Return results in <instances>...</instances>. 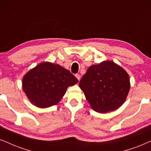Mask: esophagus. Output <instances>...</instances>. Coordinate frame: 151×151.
Masks as SVG:
<instances>
[{"mask_svg":"<svg viewBox=\"0 0 151 151\" xmlns=\"http://www.w3.org/2000/svg\"><path fill=\"white\" fill-rule=\"evenodd\" d=\"M76 77L77 78V79L78 80V81H80V79H81V76L79 75V74H76Z\"/></svg>","mask_w":151,"mask_h":151,"instance_id":"esophagus-1","label":"esophagus"}]
</instances>
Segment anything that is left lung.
Segmentation results:
<instances>
[{"label": "left lung", "instance_id": "left-lung-1", "mask_svg": "<svg viewBox=\"0 0 151 151\" xmlns=\"http://www.w3.org/2000/svg\"><path fill=\"white\" fill-rule=\"evenodd\" d=\"M79 86L93 110L106 113L117 109L125 101L130 88L129 78L114 62L103 61L89 67Z\"/></svg>", "mask_w": 151, "mask_h": 151}]
</instances>
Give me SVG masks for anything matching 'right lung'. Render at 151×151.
Here are the masks:
<instances>
[{
	"instance_id": "obj_1",
	"label": "right lung",
	"mask_w": 151,
	"mask_h": 151,
	"mask_svg": "<svg viewBox=\"0 0 151 151\" xmlns=\"http://www.w3.org/2000/svg\"><path fill=\"white\" fill-rule=\"evenodd\" d=\"M78 82L69 70L60 65L44 62L24 76L22 87L33 105L47 108L59 103L68 87Z\"/></svg>"
}]
</instances>
